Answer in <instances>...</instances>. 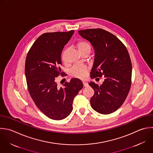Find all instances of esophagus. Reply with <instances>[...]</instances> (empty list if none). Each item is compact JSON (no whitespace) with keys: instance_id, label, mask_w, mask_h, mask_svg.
I'll return each mask as SVG.
<instances>
[{"instance_id":"obj_1","label":"esophagus","mask_w":153,"mask_h":153,"mask_svg":"<svg viewBox=\"0 0 153 153\" xmlns=\"http://www.w3.org/2000/svg\"><path fill=\"white\" fill-rule=\"evenodd\" d=\"M82 82H83V85H84V87H87V86L88 85V83H87L86 81H83Z\"/></svg>"}]
</instances>
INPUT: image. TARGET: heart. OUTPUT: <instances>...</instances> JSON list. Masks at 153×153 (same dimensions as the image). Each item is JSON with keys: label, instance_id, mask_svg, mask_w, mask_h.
Masks as SVG:
<instances>
[{"label": "heart", "instance_id": "obj_1", "mask_svg": "<svg viewBox=\"0 0 153 153\" xmlns=\"http://www.w3.org/2000/svg\"><path fill=\"white\" fill-rule=\"evenodd\" d=\"M77 47L80 53L85 51H91L90 45L86 41H81L77 43ZM88 71V68L82 65H76L71 69V74L76 78H83L85 76Z\"/></svg>", "mask_w": 153, "mask_h": 153}]
</instances>
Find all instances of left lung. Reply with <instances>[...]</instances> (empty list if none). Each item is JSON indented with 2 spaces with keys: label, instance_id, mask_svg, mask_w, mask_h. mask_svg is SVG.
<instances>
[{
  "label": "left lung",
  "instance_id": "left-lung-1",
  "mask_svg": "<svg viewBox=\"0 0 153 153\" xmlns=\"http://www.w3.org/2000/svg\"><path fill=\"white\" fill-rule=\"evenodd\" d=\"M78 33L94 50L91 77H105L100 86L88 84L94 90L91 106L102 114L112 113L124 103L131 87L132 66L128 51L118 38L103 29L81 30Z\"/></svg>",
  "mask_w": 153,
  "mask_h": 153
}]
</instances>
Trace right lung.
Wrapping results in <instances>:
<instances>
[{
  "instance_id": "1",
  "label": "right lung",
  "mask_w": 153,
  "mask_h": 153,
  "mask_svg": "<svg viewBox=\"0 0 153 153\" xmlns=\"http://www.w3.org/2000/svg\"><path fill=\"white\" fill-rule=\"evenodd\" d=\"M74 30L45 33L29 50L25 63L29 92L39 109L48 118L60 120L72 112L74 97L83 87L82 81L72 78L59 87L56 78L61 73V53Z\"/></svg>"
}]
</instances>
